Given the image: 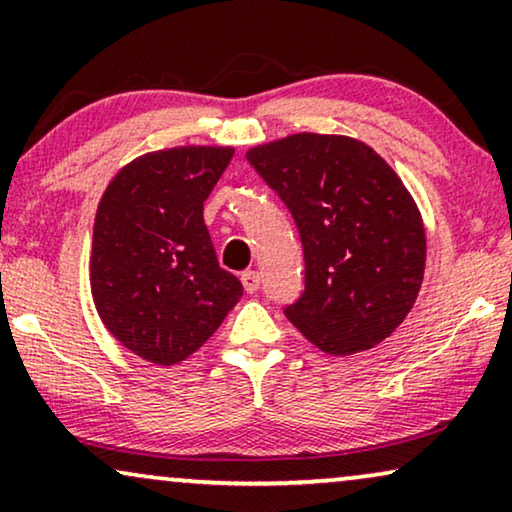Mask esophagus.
I'll list each match as a JSON object with an SVG mask.
<instances>
[{
    "mask_svg": "<svg viewBox=\"0 0 512 512\" xmlns=\"http://www.w3.org/2000/svg\"><path fill=\"white\" fill-rule=\"evenodd\" d=\"M241 280L248 294H255L259 290V285H262V276H259V271H243Z\"/></svg>",
    "mask_w": 512,
    "mask_h": 512,
    "instance_id": "esophagus-1",
    "label": "esophagus"
}]
</instances>
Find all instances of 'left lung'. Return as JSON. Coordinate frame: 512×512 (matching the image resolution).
Listing matches in <instances>:
<instances>
[{
    "instance_id": "obj_1",
    "label": "left lung",
    "mask_w": 512,
    "mask_h": 512,
    "mask_svg": "<svg viewBox=\"0 0 512 512\" xmlns=\"http://www.w3.org/2000/svg\"><path fill=\"white\" fill-rule=\"evenodd\" d=\"M248 162L297 222L306 290L287 320L327 355H355L397 329L422 287L427 236L394 169L366 143L292 134Z\"/></svg>"
}]
</instances>
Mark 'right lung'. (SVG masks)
<instances>
[{"instance_id":"right-lung-1","label":"right lung","mask_w":512,"mask_h":512,"mask_svg":"<svg viewBox=\"0 0 512 512\" xmlns=\"http://www.w3.org/2000/svg\"><path fill=\"white\" fill-rule=\"evenodd\" d=\"M232 155L229 146L155 150L122 167L99 201L92 299L106 329L153 364L190 357L243 297L204 225V201Z\"/></svg>"}]
</instances>
